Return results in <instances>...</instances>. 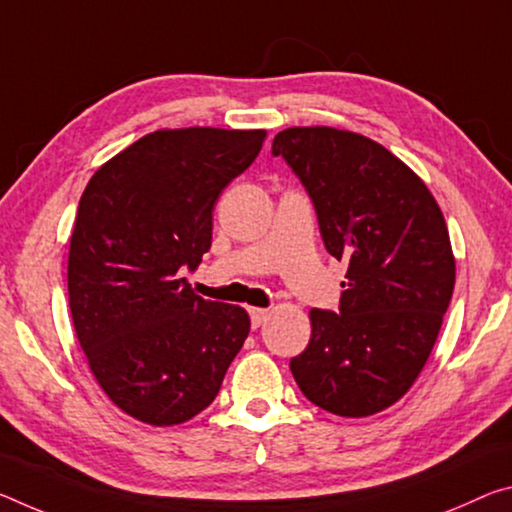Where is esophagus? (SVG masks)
<instances>
[{"instance_id":"obj_1","label":"esophagus","mask_w":512,"mask_h":512,"mask_svg":"<svg viewBox=\"0 0 512 512\" xmlns=\"http://www.w3.org/2000/svg\"><path fill=\"white\" fill-rule=\"evenodd\" d=\"M266 316H269V310H264V307H250V323H253V328L262 326Z\"/></svg>"}]
</instances>
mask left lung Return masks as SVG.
<instances>
[{"instance_id":"8db88e82","label":"left lung","mask_w":512,"mask_h":512,"mask_svg":"<svg viewBox=\"0 0 512 512\" xmlns=\"http://www.w3.org/2000/svg\"><path fill=\"white\" fill-rule=\"evenodd\" d=\"M273 154L310 193L328 253L348 264L339 314L310 312V344L291 373L332 415H376L415 383L451 303L442 209L415 170L362 134L289 127Z\"/></svg>"}]
</instances>
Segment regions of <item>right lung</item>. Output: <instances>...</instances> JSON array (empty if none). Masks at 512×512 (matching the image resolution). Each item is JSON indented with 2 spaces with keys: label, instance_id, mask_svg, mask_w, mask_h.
<instances>
[{
  "label": "right lung",
  "instance_id": "1",
  "mask_svg": "<svg viewBox=\"0 0 512 512\" xmlns=\"http://www.w3.org/2000/svg\"><path fill=\"white\" fill-rule=\"evenodd\" d=\"M264 139V129H159L97 168L81 193L72 323L104 394L143 424L205 410L246 342L248 312L193 294L177 271L202 262L218 196Z\"/></svg>",
  "mask_w": 512,
  "mask_h": 512
}]
</instances>
